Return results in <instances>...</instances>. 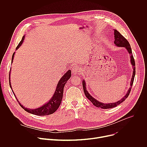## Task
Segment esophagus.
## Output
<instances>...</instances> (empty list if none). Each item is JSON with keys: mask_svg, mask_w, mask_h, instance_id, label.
Listing matches in <instances>:
<instances>
[{"mask_svg": "<svg viewBox=\"0 0 147 147\" xmlns=\"http://www.w3.org/2000/svg\"><path fill=\"white\" fill-rule=\"evenodd\" d=\"M80 68L78 67V66H74L73 69H72V72H73V74H74V75H76L77 73H78L80 72Z\"/></svg>", "mask_w": 147, "mask_h": 147, "instance_id": "obj_1", "label": "esophagus"}]
</instances>
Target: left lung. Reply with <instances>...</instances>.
<instances>
[{"instance_id":"left-lung-1","label":"left lung","mask_w":147,"mask_h":147,"mask_svg":"<svg viewBox=\"0 0 147 147\" xmlns=\"http://www.w3.org/2000/svg\"><path fill=\"white\" fill-rule=\"evenodd\" d=\"M114 35H115V41L114 43L116 45H117V47H124L126 48L129 53V54L130 55V57H131V63L132 64V66H133V76H132V78L131 80V82H130V86L131 87H130L129 90H128V92L127 93V94L125 95L122 99H121L120 100H118L115 103H103L102 102H100L99 101H98L97 100H96L95 99H94L93 97H92L89 93L88 92V91L86 90V82L84 81V80L82 81V87H83V90H84V92L85 95L86 96V97L93 103V105L94 106H95L96 107L98 108H100L102 109H110V108H112L114 107H117V105H119V104H120L121 103H122L124 100H125V99L127 98V97L129 96L130 92L131 91V87L133 86V81H134V77H135V74H136V64H135V60L134 59L133 57V55L132 53V51H131V48L130 47V45L129 44V42H128V40L125 39L118 31H117L116 30H115L114 31Z\"/></svg>"}]
</instances>
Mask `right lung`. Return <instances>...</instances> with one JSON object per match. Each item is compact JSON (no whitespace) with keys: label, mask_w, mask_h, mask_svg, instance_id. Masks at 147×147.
I'll return each mask as SVG.
<instances>
[{"label":"right lung","mask_w":147,"mask_h":147,"mask_svg":"<svg viewBox=\"0 0 147 147\" xmlns=\"http://www.w3.org/2000/svg\"><path fill=\"white\" fill-rule=\"evenodd\" d=\"M24 39V36L22 38V40L20 42V43L18 44V45H17V47L16 48V49H17L21 45H22ZM14 53H14L12 56L11 63L13 62ZM10 71L9 73V85H10V88H11V84H10ZM70 77H71V70H69L67 72H66L64 74V76H63L61 78V79L59 80V81L57 84V86L56 87L55 92L53 97L51 98V99L48 103L45 104L44 106L41 107L39 108H37L35 109H27L25 107H24L22 104L18 102V100H17V101L20 105V107L28 113H32L33 115H38V116H47V115H51V114L53 113L59 108L60 105L61 103V100H62L65 85L66 84V83L67 82L68 80L70 78ZM11 90H12V89H11ZM13 94H14V92H13ZM15 97H16V96H15Z\"/></svg>","instance_id":"1"}]
</instances>
